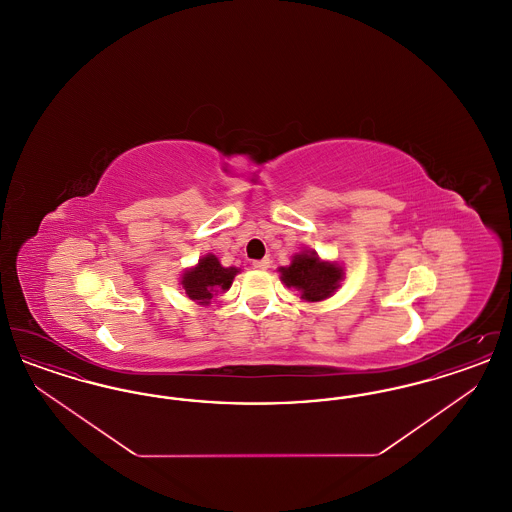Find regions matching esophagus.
I'll return each mask as SVG.
<instances>
[{"mask_svg": "<svg viewBox=\"0 0 512 512\" xmlns=\"http://www.w3.org/2000/svg\"><path fill=\"white\" fill-rule=\"evenodd\" d=\"M253 267L257 268V270H267V268L270 267V259L265 257V259H261V261H255Z\"/></svg>", "mask_w": 512, "mask_h": 512, "instance_id": "34e87169", "label": "esophagus"}]
</instances>
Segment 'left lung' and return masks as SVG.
<instances>
[{"label":"left lung","instance_id":"left-lung-1","mask_svg":"<svg viewBox=\"0 0 512 512\" xmlns=\"http://www.w3.org/2000/svg\"><path fill=\"white\" fill-rule=\"evenodd\" d=\"M280 280L286 288L299 292L307 303H318L340 290L345 272L338 261H324L317 251L303 249L295 253L292 263L278 268Z\"/></svg>","mask_w":512,"mask_h":512}]
</instances>
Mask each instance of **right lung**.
<instances>
[{"mask_svg": "<svg viewBox=\"0 0 512 512\" xmlns=\"http://www.w3.org/2000/svg\"><path fill=\"white\" fill-rule=\"evenodd\" d=\"M240 268L222 267L213 253L203 255L197 265L186 268L180 276V286L197 305H211L213 297L228 292Z\"/></svg>", "mask_w": 512, "mask_h": 512, "instance_id": "right-lung-1", "label": "right lung"}]
</instances>
